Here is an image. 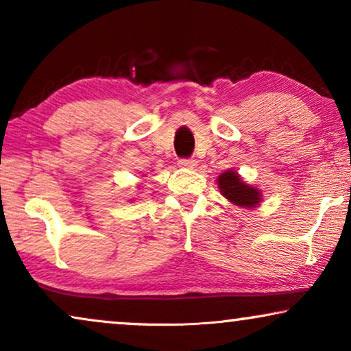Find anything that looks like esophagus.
I'll list each match as a JSON object with an SVG mask.
<instances>
[{
  "label": "esophagus",
  "mask_w": 351,
  "mask_h": 351,
  "mask_svg": "<svg viewBox=\"0 0 351 351\" xmlns=\"http://www.w3.org/2000/svg\"><path fill=\"white\" fill-rule=\"evenodd\" d=\"M179 165L182 167H195L196 166V160H193V158H180L179 160Z\"/></svg>",
  "instance_id": "34e87169"
}]
</instances>
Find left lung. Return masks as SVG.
<instances>
[{"instance_id":"8db88e82","label":"left lung","mask_w":351,"mask_h":351,"mask_svg":"<svg viewBox=\"0 0 351 351\" xmlns=\"http://www.w3.org/2000/svg\"><path fill=\"white\" fill-rule=\"evenodd\" d=\"M219 189L225 198L243 208H256L261 203V193L254 186H249L239 179L234 171H227L219 176Z\"/></svg>"}]
</instances>
